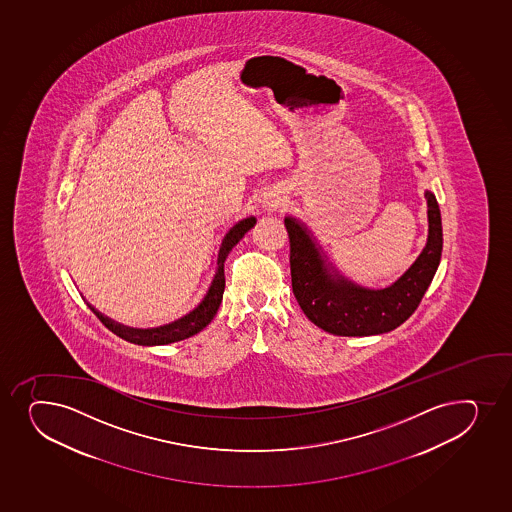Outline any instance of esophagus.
I'll return each instance as SVG.
<instances>
[{
	"label": "esophagus",
	"mask_w": 512,
	"mask_h": 512,
	"mask_svg": "<svg viewBox=\"0 0 512 512\" xmlns=\"http://www.w3.org/2000/svg\"><path fill=\"white\" fill-rule=\"evenodd\" d=\"M275 204L270 203V201H264V208L269 211V209L274 208Z\"/></svg>",
	"instance_id": "1"
}]
</instances>
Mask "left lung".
Returning <instances> with one entry per match:
<instances>
[{
  "instance_id": "1",
  "label": "left lung",
  "mask_w": 512,
  "mask_h": 512,
  "mask_svg": "<svg viewBox=\"0 0 512 512\" xmlns=\"http://www.w3.org/2000/svg\"><path fill=\"white\" fill-rule=\"evenodd\" d=\"M424 198L428 201V240L423 252L396 282L382 289L350 281L328 262L303 221L284 218L291 242L292 292L311 323L336 336L382 335L396 330L416 311L443 250L440 206L431 191Z\"/></svg>"
}]
</instances>
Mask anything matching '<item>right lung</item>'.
<instances>
[{
  "instance_id": "1",
  "label": "right lung",
  "mask_w": 512,
  "mask_h": 512,
  "mask_svg": "<svg viewBox=\"0 0 512 512\" xmlns=\"http://www.w3.org/2000/svg\"><path fill=\"white\" fill-rule=\"evenodd\" d=\"M255 223H257L255 216H247V218L237 221L235 225L231 226L230 230L226 231L225 237L221 240L218 255H216L215 275L211 279L208 291L201 299V303L181 318L174 319L167 325L154 326V328H133V326L121 325L115 319L99 313L93 304L88 303V308L116 336L130 341V343H135V345H142V347L169 345V343H176V341L186 340L189 336L196 335L211 323V319L215 318L216 311L220 308L223 292H225V260L228 253L242 240L243 235L250 228H253Z\"/></svg>"
}]
</instances>
